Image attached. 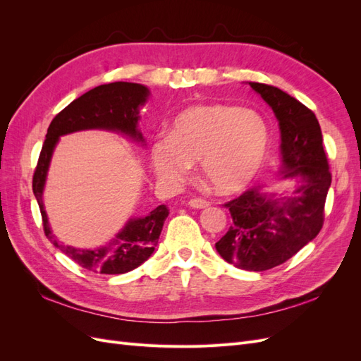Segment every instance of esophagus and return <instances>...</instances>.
Wrapping results in <instances>:
<instances>
[{
	"instance_id": "esophagus-1",
	"label": "esophagus",
	"mask_w": 361,
	"mask_h": 361,
	"mask_svg": "<svg viewBox=\"0 0 361 361\" xmlns=\"http://www.w3.org/2000/svg\"><path fill=\"white\" fill-rule=\"evenodd\" d=\"M188 204H190L191 207H194V209H204V207L209 206V203H207V202L203 200V199H191V200L188 202Z\"/></svg>"
}]
</instances>
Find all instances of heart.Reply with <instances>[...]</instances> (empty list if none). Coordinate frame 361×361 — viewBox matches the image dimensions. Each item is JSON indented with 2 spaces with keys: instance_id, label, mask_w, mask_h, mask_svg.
I'll use <instances>...</instances> for the list:
<instances>
[{
  "instance_id": "heart-1",
  "label": "heart",
  "mask_w": 361,
  "mask_h": 361,
  "mask_svg": "<svg viewBox=\"0 0 361 361\" xmlns=\"http://www.w3.org/2000/svg\"><path fill=\"white\" fill-rule=\"evenodd\" d=\"M271 129L255 110L226 104L195 105L173 120L169 135L150 143V161L158 178L176 185L200 162L203 179L218 194L244 190L265 167Z\"/></svg>"
}]
</instances>
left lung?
Wrapping results in <instances>:
<instances>
[{
    "label": "left lung",
    "instance_id": "obj_1",
    "mask_svg": "<svg viewBox=\"0 0 361 361\" xmlns=\"http://www.w3.org/2000/svg\"><path fill=\"white\" fill-rule=\"evenodd\" d=\"M248 84L279 120L280 176L293 180V191L286 195L253 187L227 202L233 224L215 248L236 268L260 272L285 264L321 232L331 173L313 111L277 87Z\"/></svg>",
    "mask_w": 361,
    "mask_h": 361
}]
</instances>
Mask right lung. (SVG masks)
I'll return each mask as SVG.
<instances>
[{"label": "right lung", "mask_w": 361, "mask_h": 361, "mask_svg": "<svg viewBox=\"0 0 361 361\" xmlns=\"http://www.w3.org/2000/svg\"><path fill=\"white\" fill-rule=\"evenodd\" d=\"M149 96L150 90L147 87L137 82L117 81L97 85L71 102L54 117L48 128L47 140L32 176V192L40 207L43 228L54 245L81 268L92 272L125 274L146 262L155 251L164 221L169 216V209L166 204H161L146 216L129 218L122 231L106 245L99 248L87 250L60 244L57 236L52 233L43 204V190L54 149L60 137L89 129L111 130L145 146L146 141L138 129V120L140 108L147 102Z\"/></svg>", "instance_id": "obj_1"}]
</instances>
